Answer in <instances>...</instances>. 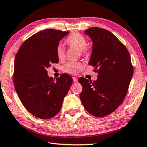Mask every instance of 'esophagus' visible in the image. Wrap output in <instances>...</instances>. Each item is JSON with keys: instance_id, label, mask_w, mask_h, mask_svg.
<instances>
[{"instance_id": "obj_1", "label": "esophagus", "mask_w": 147, "mask_h": 147, "mask_svg": "<svg viewBox=\"0 0 147 147\" xmlns=\"http://www.w3.org/2000/svg\"><path fill=\"white\" fill-rule=\"evenodd\" d=\"M73 81H74V82H75V83H78V79L76 78V77H73Z\"/></svg>"}]
</instances>
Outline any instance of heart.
Wrapping results in <instances>:
<instances>
[{
  "label": "heart",
  "mask_w": 147,
  "mask_h": 147,
  "mask_svg": "<svg viewBox=\"0 0 147 147\" xmlns=\"http://www.w3.org/2000/svg\"><path fill=\"white\" fill-rule=\"evenodd\" d=\"M66 42L68 45L74 46L81 51V55H88L90 51L86 46L87 40L83 35L79 33H74L66 38ZM56 55L59 60L62 61L65 57V51L63 46L59 44L56 48ZM83 64L79 62H68L63 66V70L71 74H77L82 70Z\"/></svg>",
  "instance_id": "heart-1"
}]
</instances>
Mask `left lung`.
<instances>
[{
	"instance_id": "obj_1",
	"label": "left lung",
	"mask_w": 147,
	"mask_h": 147,
	"mask_svg": "<svg viewBox=\"0 0 147 147\" xmlns=\"http://www.w3.org/2000/svg\"><path fill=\"white\" fill-rule=\"evenodd\" d=\"M93 42L89 65L98 73L96 81L79 79L83 86L80 99L90 114L104 117L124 101L134 69L128 51L115 36L105 29L92 27L84 31Z\"/></svg>"
}]
</instances>
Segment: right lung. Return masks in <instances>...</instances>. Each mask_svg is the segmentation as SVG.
I'll return each instance as SVG.
<instances>
[{"label":"right lung","mask_w":147,"mask_h":147,"mask_svg":"<svg viewBox=\"0 0 147 147\" xmlns=\"http://www.w3.org/2000/svg\"><path fill=\"white\" fill-rule=\"evenodd\" d=\"M68 33L53 29L41 31L28 38L15 57V90L28 111L38 118L48 119L58 114L73 82L66 74L55 81L46 70L59 62L56 48Z\"/></svg>","instance_id":"obj_1"}]
</instances>
